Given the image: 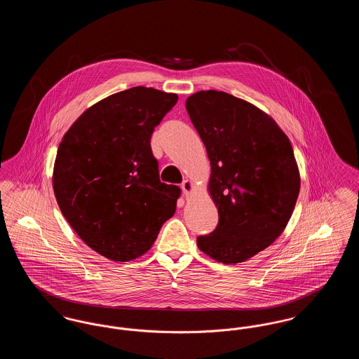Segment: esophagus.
<instances>
[{"label":"esophagus","mask_w":359,"mask_h":359,"mask_svg":"<svg viewBox=\"0 0 359 359\" xmlns=\"http://www.w3.org/2000/svg\"><path fill=\"white\" fill-rule=\"evenodd\" d=\"M182 189H183V192H184V195L188 196L192 191H194V183L191 182V180H184L183 183H182Z\"/></svg>","instance_id":"34e87169"}]
</instances>
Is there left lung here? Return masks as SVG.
<instances>
[{
  "instance_id": "8db88e82",
  "label": "left lung",
  "mask_w": 359,
  "mask_h": 359,
  "mask_svg": "<svg viewBox=\"0 0 359 359\" xmlns=\"http://www.w3.org/2000/svg\"><path fill=\"white\" fill-rule=\"evenodd\" d=\"M186 109L210 158L208 192L219 215L198 248L222 264L243 262L271 246L292 217L300 173L290 138L271 116L223 91H198Z\"/></svg>"
}]
</instances>
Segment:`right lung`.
<instances>
[{
  "mask_svg": "<svg viewBox=\"0 0 359 359\" xmlns=\"http://www.w3.org/2000/svg\"><path fill=\"white\" fill-rule=\"evenodd\" d=\"M177 95L137 86L88 107L59 144L52 186L69 226L113 261L145 255L176 210L180 188L160 182L154 128Z\"/></svg>",
  "mask_w": 359,
  "mask_h": 359,
  "instance_id": "1",
  "label": "right lung"
}]
</instances>
